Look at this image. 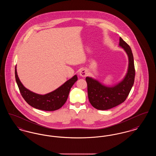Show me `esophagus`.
Instances as JSON below:
<instances>
[{"label": "esophagus", "mask_w": 156, "mask_h": 156, "mask_svg": "<svg viewBox=\"0 0 156 156\" xmlns=\"http://www.w3.org/2000/svg\"><path fill=\"white\" fill-rule=\"evenodd\" d=\"M88 75V71L85 69H83L80 72V75L82 77H85Z\"/></svg>", "instance_id": "34e87169"}]
</instances>
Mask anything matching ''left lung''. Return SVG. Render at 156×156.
Returning a JSON list of instances; mask_svg holds the SVG:
<instances>
[{"label":"left lung","instance_id":"8db88e82","mask_svg":"<svg viewBox=\"0 0 156 156\" xmlns=\"http://www.w3.org/2000/svg\"><path fill=\"white\" fill-rule=\"evenodd\" d=\"M119 46L124 49L129 58L127 73L122 81L113 87H106L92 78L86 77L89 102L98 110H108L123 103L133 85L135 69L132 50L121 37Z\"/></svg>","mask_w":156,"mask_h":156}]
</instances>
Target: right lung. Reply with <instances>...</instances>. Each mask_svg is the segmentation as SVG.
<instances>
[{
  "instance_id": "right-lung-1",
  "label": "right lung",
  "mask_w": 156,
  "mask_h": 156,
  "mask_svg": "<svg viewBox=\"0 0 156 156\" xmlns=\"http://www.w3.org/2000/svg\"><path fill=\"white\" fill-rule=\"evenodd\" d=\"M15 78L20 94L26 102L36 109L45 111H54L61 108L66 102L71 87L78 80V77L75 75L51 92L40 95L30 91L23 86L18 77L16 67Z\"/></svg>"
}]
</instances>
